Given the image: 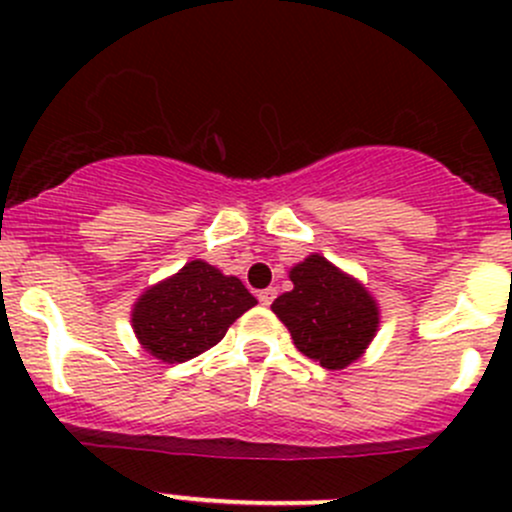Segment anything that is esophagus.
Listing matches in <instances>:
<instances>
[{"label":"esophagus","mask_w":512,"mask_h":512,"mask_svg":"<svg viewBox=\"0 0 512 512\" xmlns=\"http://www.w3.org/2000/svg\"><path fill=\"white\" fill-rule=\"evenodd\" d=\"M277 297V289L275 287H267V289H262L260 294H257V299H260V304H272V299Z\"/></svg>","instance_id":"34e87169"}]
</instances>
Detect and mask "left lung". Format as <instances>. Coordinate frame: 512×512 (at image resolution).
<instances>
[{
  "label": "left lung",
  "instance_id": "left-lung-1",
  "mask_svg": "<svg viewBox=\"0 0 512 512\" xmlns=\"http://www.w3.org/2000/svg\"><path fill=\"white\" fill-rule=\"evenodd\" d=\"M294 289L272 302L294 347L324 369H344L364 354L379 327L369 289L344 275L327 257L309 255L289 272Z\"/></svg>",
  "mask_w": 512,
  "mask_h": 512
}]
</instances>
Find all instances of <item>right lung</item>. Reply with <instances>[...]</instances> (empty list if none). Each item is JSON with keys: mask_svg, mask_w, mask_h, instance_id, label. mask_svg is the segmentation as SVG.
Instances as JSON below:
<instances>
[{"mask_svg": "<svg viewBox=\"0 0 512 512\" xmlns=\"http://www.w3.org/2000/svg\"><path fill=\"white\" fill-rule=\"evenodd\" d=\"M255 304L237 277L193 260L178 275L146 289L133 304L131 322L148 354L183 364L215 347L227 327Z\"/></svg>", "mask_w": 512, "mask_h": 512, "instance_id": "obj_1", "label": "right lung"}]
</instances>
